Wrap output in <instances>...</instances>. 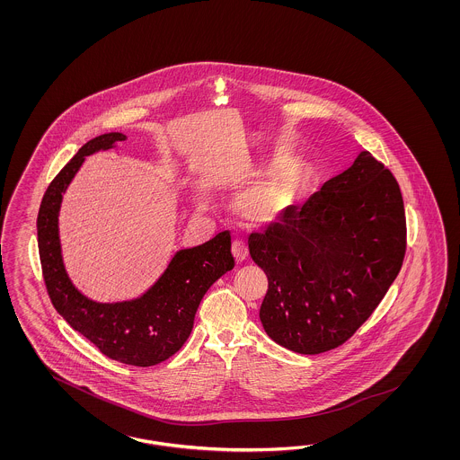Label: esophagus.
Here are the masks:
<instances>
[{
  "label": "esophagus",
  "mask_w": 460,
  "mask_h": 460,
  "mask_svg": "<svg viewBox=\"0 0 460 460\" xmlns=\"http://www.w3.org/2000/svg\"><path fill=\"white\" fill-rule=\"evenodd\" d=\"M233 254H234L237 261H244L248 258V254H250L248 243L244 239H234L233 241Z\"/></svg>",
  "instance_id": "1"
}]
</instances>
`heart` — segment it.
I'll return each instance as SVG.
<instances>
[{
    "label": "heart",
    "mask_w": 460,
    "mask_h": 460,
    "mask_svg": "<svg viewBox=\"0 0 460 460\" xmlns=\"http://www.w3.org/2000/svg\"><path fill=\"white\" fill-rule=\"evenodd\" d=\"M302 192V179L296 175H281L265 185L252 187L243 195V206L258 219L277 217L288 209Z\"/></svg>",
    "instance_id": "1"
}]
</instances>
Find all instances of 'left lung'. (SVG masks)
Here are the masks:
<instances>
[{
  "label": "left lung",
  "instance_id": "1",
  "mask_svg": "<svg viewBox=\"0 0 460 460\" xmlns=\"http://www.w3.org/2000/svg\"><path fill=\"white\" fill-rule=\"evenodd\" d=\"M252 261L268 277L260 319L298 354L339 348L371 317L406 251L403 197L369 152L290 206L265 233H251Z\"/></svg>",
  "mask_w": 460,
  "mask_h": 460
}]
</instances>
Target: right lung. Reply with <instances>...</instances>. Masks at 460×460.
Listing matches in <instances>:
<instances>
[{
    "label": "right lung",
    "mask_w": 460,
    "mask_h": 460,
    "mask_svg": "<svg viewBox=\"0 0 460 460\" xmlns=\"http://www.w3.org/2000/svg\"><path fill=\"white\" fill-rule=\"evenodd\" d=\"M125 139L123 133L96 137L57 173L43 195L37 236L43 281L57 312L110 359L146 367L165 361L183 346L202 296L216 279L234 268V258L231 234L223 231L204 244L177 251L154 287L135 300L99 304L72 285L58 239L62 194L85 156L114 148Z\"/></svg>",
    "instance_id": "add662e5"
}]
</instances>
